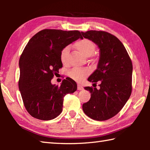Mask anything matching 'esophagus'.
I'll return each mask as SVG.
<instances>
[{"label":"esophagus","mask_w":150,"mask_h":150,"mask_svg":"<svg viewBox=\"0 0 150 150\" xmlns=\"http://www.w3.org/2000/svg\"><path fill=\"white\" fill-rule=\"evenodd\" d=\"M77 89H78L79 91H81V90L83 89V88L82 86L79 84V85H77Z\"/></svg>","instance_id":"obj_1"}]
</instances>
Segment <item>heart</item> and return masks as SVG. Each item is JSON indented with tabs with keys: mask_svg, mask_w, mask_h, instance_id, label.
<instances>
[{
	"mask_svg": "<svg viewBox=\"0 0 150 150\" xmlns=\"http://www.w3.org/2000/svg\"><path fill=\"white\" fill-rule=\"evenodd\" d=\"M75 47L81 54L85 57H88L92 55L95 50V45L90 40L83 39L79 40L75 43ZM69 52V47L67 46L63 49L60 55V59L63 64L67 62V56ZM88 73V70L75 68L69 72V76L75 81L82 80Z\"/></svg>",
	"mask_w": 150,
	"mask_h": 150,
	"instance_id": "b5f03b06",
	"label": "heart"
}]
</instances>
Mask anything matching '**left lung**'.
<instances>
[{
    "label": "left lung",
    "mask_w": 150,
    "mask_h": 150,
    "mask_svg": "<svg viewBox=\"0 0 150 150\" xmlns=\"http://www.w3.org/2000/svg\"><path fill=\"white\" fill-rule=\"evenodd\" d=\"M81 34L99 48L97 67L88 81L94 84L100 83L98 90L96 87L84 88L91 93V98L83 104V110L93 120H108L117 115L130 98L132 63L125 47L115 35L96 30Z\"/></svg>",
    "instance_id": "8db88e82"
}]
</instances>
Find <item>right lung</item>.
Masks as SVG:
<instances>
[{
  "mask_svg": "<svg viewBox=\"0 0 150 150\" xmlns=\"http://www.w3.org/2000/svg\"><path fill=\"white\" fill-rule=\"evenodd\" d=\"M79 38L78 30H41L28 42L19 60L18 87L24 106L34 118L52 120L62 112L63 97L77 90L75 81L69 77L60 86L51 80L62 67V51Z\"/></svg>",
  "mask_w": 150,
  "mask_h": 150,
  "instance_id": "obj_1",
  "label": "right lung"
}]
</instances>
